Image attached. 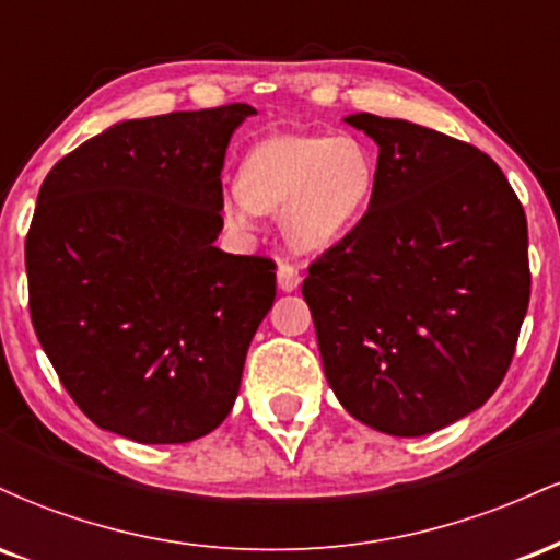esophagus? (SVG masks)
<instances>
[{
	"label": "esophagus",
	"instance_id": "esophagus-1",
	"mask_svg": "<svg viewBox=\"0 0 560 560\" xmlns=\"http://www.w3.org/2000/svg\"><path fill=\"white\" fill-rule=\"evenodd\" d=\"M276 279H279L281 292H294V289L300 287L302 276L298 271V266H292L289 260H281L279 268H276Z\"/></svg>",
	"mask_w": 560,
	"mask_h": 560
}]
</instances>
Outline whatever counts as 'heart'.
<instances>
[{
  "label": "heart",
  "mask_w": 560,
  "mask_h": 560,
  "mask_svg": "<svg viewBox=\"0 0 560 560\" xmlns=\"http://www.w3.org/2000/svg\"><path fill=\"white\" fill-rule=\"evenodd\" d=\"M240 182L221 202L231 229L249 231L260 213H279L289 244L316 253L342 240L369 210L376 160L352 137L276 133L247 152Z\"/></svg>",
  "instance_id": "b5f03b06"
}]
</instances>
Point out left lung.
Instances as JSON below:
<instances>
[{
  "instance_id": "left-lung-1",
  "label": "left lung",
  "mask_w": 560,
  "mask_h": 560,
  "mask_svg": "<svg viewBox=\"0 0 560 560\" xmlns=\"http://www.w3.org/2000/svg\"><path fill=\"white\" fill-rule=\"evenodd\" d=\"M378 144L369 210L307 268L329 387L392 436L464 419L503 382L529 307V236L490 155L400 118H345Z\"/></svg>"
}]
</instances>
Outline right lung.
<instances>
[{"instance_id":"obj_1","label":"right lung","mask_w":560,"mask_h":560,"mask_svg":"<svg viewBox=\"0 0 560 560\" xmlns=\"http://www.w3.org/2000/svg\"><path fill=\"white\" fill-rule=\"evenodd\" d=\"M234 105L115 124L44 178L25 236L34 331L100 429L141 445L210 434L240 395L276 262L215 247Z\"/></svg>"}]
</instances>
